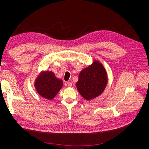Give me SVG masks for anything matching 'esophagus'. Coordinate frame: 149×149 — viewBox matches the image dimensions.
<instances>
[{"mask_svg":"<svg viewBox=\"0 0 149 149\" xmlns=\"http://www.w3.org/2000/svg\"><path fill=\"white\" fill-rule=\"evenodd\" d=\"M67 84H68V85L69 86H70V87L72 86V83H71V82H69H69H67Z\"/></svg>","mask_w":149,"mask_h":149,"instance_id":"obj_1","label":"esophagus"}]
</instances>
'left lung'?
Returning a JSON list of instances; mask_svg holds the SVG:
<instances>
[{
    "instance_id": "8db88e82",
    "label": "left lung",
    "mask_w": 149,
    "mask_h": 149,
    "mask_svg": "<svg viewBox=\"0 0 149 149\" xmlns=\"http://www.w3.org/2000/svg\"><path fill=\"white\" fill-rule=\"evenodd\" d=\"M107 83V72L104 66L98 61H94L80 72L77 88L84 99L91 100L103 93Z\"/></svg>"
}]
</instances>
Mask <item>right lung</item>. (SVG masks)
Instances as JSON below:
<instances>
[{"mask_svg": "<svg viewBox=\"0 0 149 149\" xmlns=\"http://www.w3.org/2000/svg\"><path fill=\"white\" fill-rule=\"evenodd\" d=\"M63 86V81L57 79L52 71L42 72L36 80V91L42 97L53 99Z\"/></svg>", "mask_w": 149, "mask_h": 149, "instance_id": "right-lung-1", "label": "right lung"}]
</instances>
